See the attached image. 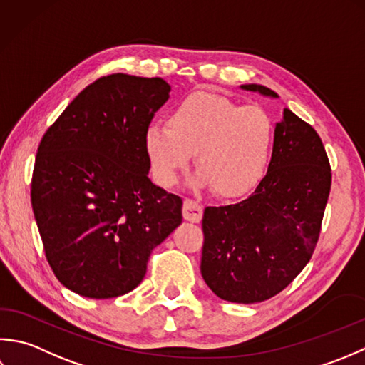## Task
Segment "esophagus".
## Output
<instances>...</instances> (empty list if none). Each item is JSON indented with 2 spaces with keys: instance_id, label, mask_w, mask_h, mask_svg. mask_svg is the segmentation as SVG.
<instances>
[{
  "instance_id": "esophagus-1",
  "label": "esophagus",
  "mask_w": 365,
  "mask_h": 365,
  "mask_svg": "<svg viewBox=\"0 0 365 365\" xmlns=\"http://www.w3.org/2000/svg\"><path fill=\"white\" fill-rule=\"evenodd\" d=\"M182 215L185 220L193 222V224H198L203 217V206L200 205L195 200L185 198L182 205Z\"/></svg>"
}]
</instances>
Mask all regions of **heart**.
Wrapping results in <instances>:
<instances>
[{
  "mask_svg": "<svg viewBox=\"0 0 365 365\" xmlns=\"http://www.w3.org/2000/svg\"><path fill=\"white\" fill-rule=\"evenodd\" d=\"M167 124L145 132L146 158L162 187L176 184L193 154L200 170L193 184L211 185L225 198L254 189L269 165L276 125L262 107L192 93L170 111Z\"/></svg>",
  "mask_w": 365,
  "mask_h": 365,
  "instance_id": "heart-1",
  "label": "heart"
}]
</instances>
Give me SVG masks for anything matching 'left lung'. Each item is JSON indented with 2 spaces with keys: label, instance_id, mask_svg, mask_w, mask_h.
I'll return each instance as SVG.
<instances>
[{
  "label": "left lung",
  "instance_id": "left-lung-1",
  "mask_svg": "<svg viewBox=\"0 0 365 365\" xmlns=\"http://www.w3.org/2000/svg\"><path fill=\"white\" fill-rule=\"evenodd\" d=\"M241 88L279 98L262 85ZM331 176L315 129L284 108L267 173L255 192L236 205L205 210L200 269L212 293L254 304L292 284L315 250Z\"/></svg>",
  "mask_w": 365,
  "mask_h": 365
}]
</instances>
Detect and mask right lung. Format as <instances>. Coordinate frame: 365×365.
<instances>
[{"instance_id": "1", "label": "right lung", "mask_w": 365, "mask_h": 365, "mask_svg": "<svg viewBox=\"0 0 365 365\" xmlns=\"http://www.w3.org/2000/svg\"><path fill=\"white\" fill-rule=\"evenodd\" d=\"M170 89L159 77H101L43 133L33 212L50 267L73 293L132 292L153 249L182 222V200L153 184L145 153V132Z\"/></svg>"}]
</instances>
